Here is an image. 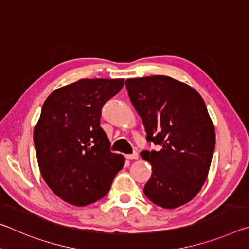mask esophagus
<instances>
[{
  "label": "esophagus",
  "instance_id": "esophagus-1",
  "mask_svg": "<svg viewBox=\"0 0 249 249\" xmlns=\"http://www.w3.org/2000/svg\"><path fill=\"white\" fill-rule=\"evenodd\" d=\"M126 158L129 159V160L138 159V154L137 153H134V154H130V155H126Z\"/></svg>",
  "mask_w": 249,
  "mask_h": 249
}]
</instances>
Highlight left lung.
Listing matches in <instances>:
<instances>
[{
    "label": "left lung",
    "mask_w": 249,
    "mask_h": 249,
    "mask_svg": "<svg viewBox=\"0 0 249 249\" xmlns=\"http://www.w3.org/2000/svg\"><path fill=\"white\" fill-rule=\"evenodd\" d=\"M125 86L147 141L161 147L141 153L153 168L144 193L163 209L179 208L200 192L212 161L215 129L204 101L167 75L127 79Z\"/></svg>",
    "instance_id": "obj_1"
}]
</instances>
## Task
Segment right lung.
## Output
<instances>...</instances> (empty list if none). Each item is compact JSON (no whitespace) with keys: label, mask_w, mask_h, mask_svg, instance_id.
Returning a JSON list of instances; mask_svg holds the SVG:
<instances>
[{"label":"right lung","mask_w":249,"mask_h":249,"mask_svg":"<svg viewBox=\"0 0 249 249\" xmlns=\"http://www.w3.org/2000/svg\"><path fill=\"white\" fill-rule=\"evenodd\" d=\"M123 86L124 79H81L45 101L34 128L37 161L45 182L67 203L102 199L124 166V156L109 151L100 126L104 103Z\"/></svg>","instance_id":"1"}]
</instances>
